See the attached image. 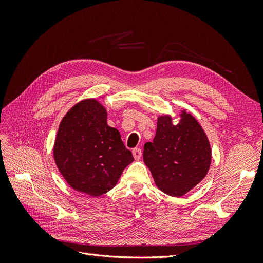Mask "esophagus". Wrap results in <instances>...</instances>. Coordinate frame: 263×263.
I'll use <instances>...</instances> for the list:
<instances>
[{"label": "esophagus", "mask_w": 263, "mask_h": 263, "mask_svg": "<svg viewBox=\"0 0 263 263\" xmlns=\"http://www.w3.org/2000/svg\"><path fill=\"white\" fill-rule=\"evenodd\" d=\"M141 155H142L141 149H139V148L133 149V156L135 158V160H139V159L141 158Z\"/></svg>", "instance_id": "34e87169"}]
</instances>
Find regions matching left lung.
<instances>
[{
    "label": "left lung",
    "instance_id": "left-lung-1",
    "mask_svg": "<svg viewBox=\"0 0 263 263\" xmlns=\"http://www.w3.org/2000/svg\"><path fill=\"white\" fill-rule=\"evenodd\" d=\"M144 162L159 190L180 197L194 189L208 174L212 149L197 119L182 108L179 122L169 114L158 116L153 142L144 146Z\"/></svg>",
    "mask_w": 263,
    "mask_h": 263
}]
</instances>
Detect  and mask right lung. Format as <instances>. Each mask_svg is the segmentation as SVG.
I'll return each instance as SVG.
<instances>
[{
  "label": "right lung",
  "instance_id": "1",
  "mask_svg": "<svg viewBox=\"0 0 263 263\" xmlns=\"http://www.w3.org/2000/svg\"><path fill=\"white\" fill-rule=\"evenodd\" d=\"M107 110L95 99H85L61 119L53 144V159L73 190L100 196L112 190L134 161L121 134L107 125Z\"/></svg>",
  "mask_w": 263,
  "mask_h": 263
}]
</instances>
